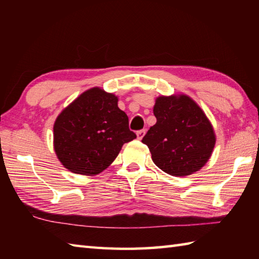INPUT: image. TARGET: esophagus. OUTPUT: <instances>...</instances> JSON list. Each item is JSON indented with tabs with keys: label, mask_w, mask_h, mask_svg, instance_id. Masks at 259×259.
<instances>
[{
	"label": "esophagus",
	"mask_w": 259,
	"mask_h": 259,
	"mask_svg": "<svg viewBox=\"0 0 259 259\" xmlns=\"http://www.w3.org/2000/svg\"><path fill=\"white\" fill-rule=\"evenodd\" d=\"M145 134H146V130H145V129L139 130V131H137V137H138V139H139V140H141L142 138H144Z\"/></svg>",
	"instance_id": "obj_1"
}]
</instances>
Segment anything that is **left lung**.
Masks as SVG:
<instances>
[{
	"label": "left lung",
	"instance_id": "1",
	"mask_svg": "<svg viewBox=\"0 0 259 259\" xmlns=\"http://www.w3.org/2000/svg\"><path fill=\"white\" fill-rule=\"evenodd\" d=\"M153 114L157 122L142 142L156 166L176 177L189 176L205 166L216 136L201 108L186 95L161 96L156 99Z\"/></svg>",
	"mask_w": 259,
	"mask_h": 259
}]
</instances>
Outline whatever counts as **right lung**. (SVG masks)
<instances>
[{
  "label": "right lung",
  "mask_w": 259,
  "mask_h": 259,
  "mask_svg": "<svg viewBox=\"0 0 259 259\" xmlns=\"http://www.w3.org/2000/svg\"><path fill=\"white\" fill-rule=\"evenodd\" d=\"M137 138L118 97L100 88L84 91L62 110L53 125V146L73 174L95 176L107 169L125 144Z\"/></svg>",
  "instance_id": "add662e5"
}]
</instances>
